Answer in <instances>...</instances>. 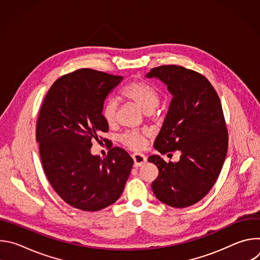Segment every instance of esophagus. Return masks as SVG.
I'll return each mask as SVG.
<instances>
[{
  "label": "esophagus",
  "instance_id": "1",
  "mask_svg": "<svg viewBox=\"0 0 260 260\" xmlns=\"http://www.w3.org/2000/svg\"><path fill=\"white\" fill-rule=\"evenodd\" d=\"M132 157L134 159L135 167H141L142 165L146 164V161H147V158L145 157V155L141 154V153H135L132 155Z\"/></svg>",
  "mask_w": 260,
  "mask_h": 260
}]
</instances>
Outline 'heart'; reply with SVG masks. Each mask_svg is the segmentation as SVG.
<instances>
[{
    "mask_svg": "<svg viewBox=\"0 0 260 260\" xmlns=\"http://www.w3.org/2000/svg\"><path fill=\"white\" fill-rule=\"evenodd\" d=\"M121 94L127 100L136 103L145 113L150 114L158 106L160 95L158 90L151 84L144 81H133L121 89ZM117 101L109 98L102 108V115L105 121L112 125L117 119ZM147 133L136 129L126 131L119 136V142L132 150H141L145 147Z\"/></svg>",
    "mask_w": 260,
    "mask_h": 260,
    "instance_id": "1",
    "label": "heart"
}]
</instances>
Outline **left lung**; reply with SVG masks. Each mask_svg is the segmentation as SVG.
<instances>
[{
  "label": "left lung",
  "mask_w": 260,
  "mask_h": 260,
  "mask_svg": "<svg viewBox=\"0 0 260 260\" xmlns=\"http://www.w3.org/2000/svg\"><path fill=\"white\" fill-rule=\"evenodd\" d=\"M146 77L159 78L174 96L155 149L182 153L178 162L148 158L158 169L153 193L171 207H189L211 190L226 157L229 133L220 99L204 75L181 66L156 67Z\"/></svg>",
  "instance_id": "left-lung-1"
}]
</instances>
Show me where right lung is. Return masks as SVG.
Returning a JSON list of instances; mask_svg holds the SVG:
<instances>
[{
	"mask_svg": "<svg viewBox=\"0 0 260 260\" xmlns=\"http://www.w3.org/2000/svg\"><path fill=\"white\" fill-rule=\"evenodd\" d=\"M122 76L79 69L59 77L48 90L36 124V140L45 175L55 192L70 206L99 211L121 196L133 158L113 147L102 159L92 155V141L109 125L102 115L104 101Z\"/></svg>",
	"mask_w": 260,
	"mask_h": 260,
	"instance_id": "1",
	"label": "right lung"
}]
</instances>
